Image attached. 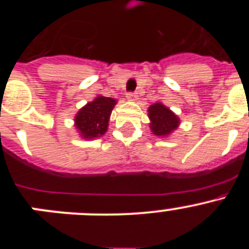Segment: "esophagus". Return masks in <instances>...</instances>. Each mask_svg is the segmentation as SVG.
Wrapping results in <instances>:
<instances>
[{"label":"esophagus","mask_w":249,"mask_h":249,"mask_svg":"<svg viewBox=\"0 0 249 249\" xmlns=\"http://www.w3.org/2000/svg\"><path fill=\"white\" fill-rule=\"evenodd\" d=\"M126 97L128 101H136L137 100L138 96H137V93H135V92H129V93H127Z\"/></svg>","instance_id":"obj_1"}]
</instances>
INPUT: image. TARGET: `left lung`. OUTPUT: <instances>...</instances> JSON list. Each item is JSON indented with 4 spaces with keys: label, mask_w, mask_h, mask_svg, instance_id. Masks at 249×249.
<instances>
[{
    "label": "left lung",
    "mask_w": 249,
    "mask_h": 249,
    "mask_svg": "<svg viewBox=\"0 0 249 249\" xmlns=\"http://www.w3.org/2000/svg\"><path fill=\"white\" fill-rule=\"evenodd\" d=\"M148 117L151 120L149 127L153 135L160 137L169 136L179 124V118L160 102L149 106Z\"/></svg>",
    "instance_id": "obj_1"
}]
</instances>
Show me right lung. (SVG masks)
Returning <instances> with one entry per match:
<instances>
[{"label": "right lung", "instance_id": "obj_1", "mask_svg": "<svg viewBox=\"0 0 249 249\" xmlns=\"http://www.w3.org/2000/svg\"><path fill=\"white\" fill-rule=\"evenodd\" d=\"M117 101L97 96L78 111L74 117V126L82 138L92 140L103 136L108 128L111 112Z\"/></svg>", "mask_w": 249, "mask_h": 249}]
</instances>
